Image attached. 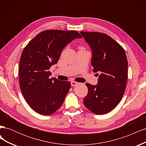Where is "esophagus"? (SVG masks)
I'll return each instance as SVG.
<instances>
[{"label":"esophagus","mask_w":146,"mask_h":146,"mask_svg":"<svg viewBox=\"0 0 146 146\" xmlns=\"http://www.w3.org/2000/svg\"><path fill=\"white\" fill-rule=\"evenodd\" d=\"M78 83L77 82H75V81H72V82H71V86H76V85H78Z\"/></svg>","instance_id":"1"}]
</instances>
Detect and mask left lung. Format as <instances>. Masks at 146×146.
<instances>
[{"label":"left lung","instance_id":"8db88e82","mask_svg":"<svg viewBox=\"0 0 146 146\" xmlns=\"http://www.w3.org/2000/svg\"><path fill=\"white\" fill-rule=\"evenodd\" d=\"M80 33L91 48L93 72L100 74L98 85L86 83L88 92L83 104L96 114H106L116 107L124 94L128 74L126 54L123 47L107 34Z\"/></svg>","mask_w":146,"mask_h":146}]
</instances>
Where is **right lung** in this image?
<instances>
[{
  "label": "right lung",
  "mask_w": 146,
  "mask_h": 146,
  "mask_svg": "<svg viewBox=\"0 0 146 146\" xmlns=\"http://www.w3.org/2000/svg\"><path fill=\"white\" fill-rule=\"evenodd\" d=\"M81 38L76 31L45 30L24 48L19 62V86L26 102L38 113L50 115L62 105L70 82L50 78L48 70L58 63L68 44Z\"/></svg>",
  "instance_id": "right-lung-1"
}]
</instances>
